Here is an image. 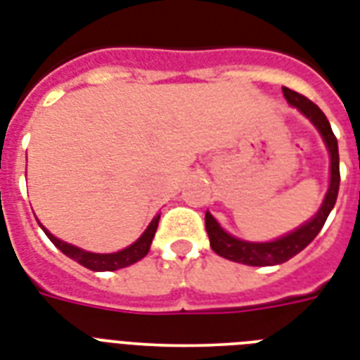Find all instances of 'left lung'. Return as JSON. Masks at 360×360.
Segmentation results:
<instances>
[{"mask_svg": "<svg viewBox=\"0 0 360 360\" xmlns=\"http://www.w3.org/2000/svg\"><path fill=\"white\" fill-rule=\"evenodd\" d=\"M285 100L289 101V105L296 107L311 124L317 128V131L323 137L328 155H330V183H328V191L325 194V200L321 204L319 211L315 213L309 221L300 224L298 229L289 232V234L281 236L274 241H245L229 234L226 230L217 223V219L211 215L210 211H205V230L210 236V245L217 255H221L224 259L232 260V262H240L247 266H276L283 264L295 255H298L302 249L315 240V236L319 234L323 224H325L326 217L333 211L336 198H338L340 188V156H338V139L334 136L330 122L321 111L319 107L315 105L314 101L308 100L306 96L298 94L295 90L283 86Z\"/></svg>", "mask_w": 360, "mask_h": 360, "instance_id": "8db88e82", "label": "left lung"}]
</instances>
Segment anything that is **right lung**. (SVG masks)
<instances>
[{
  "mask_svg": "<svg viewBox=\"0 0 360 360\" xmlns=\"http://www.w3.org/2000/svg\"><path fill=\"white\" fill-rule=\"evenodd\" d=\"M158 221H160V215H156L150 224L145 229V232L139 238H137L131 245L120 249L117 253H92V251H84L81 247L71 245V243H65V241L58 240L56 236H52L49 230L39 224L43 232L46 234V238L58 247L60 251L70 257L71 260H75L84 268H89L92 271H115L120 270V268H126V266L134 264L137 260H141L145 255L149 253L150 243H153V238H155V232L158 229Z\"/></svg>",
  "mask_w": 360,
  "mask_h": 360,
  "instance_id": "1",
  "label": "right lung"
}]
</instances>
